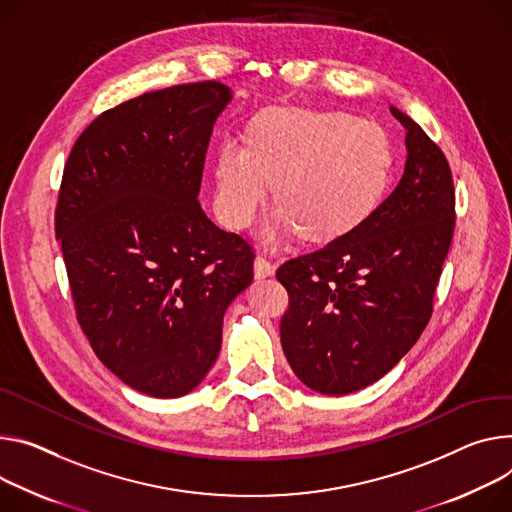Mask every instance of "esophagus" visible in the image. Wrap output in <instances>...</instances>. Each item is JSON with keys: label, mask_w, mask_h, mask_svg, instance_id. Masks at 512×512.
Segmentation results:
<instances>
[{"label": "esophagus", "mask_w": 512, "mask_h": 512, "mask_svg": "<svg viewBox=\"0 0 512 512\" xmlns=\"http://www.w3.org/2000/svg\"><path fill=\"white\" fill-rule=\"evenodd\" d=\"M273 271H275V265L269 257L265 255L255 257V277H269L273 275Z\"/></svg>", "instance_id": "obj_1"}]
</instances>
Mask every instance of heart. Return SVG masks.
<instances>
[{"label":"heart","mask_w":512,"mask_h":512,"mask_svg":"<svg viewBox=\"0 0 512 512\" xmlns=\"http://www.w3.org/2000/svg\"><path fill=\"white\" fill-rule=\"evenodd\" d=\"M392 165L386 130L345 112L277 110L259 116L249 141L226 138L214 163V204L222 222L247 228L271 196L280 204L267 237L316 243L345 237L380 202Z\"/></svg>","instance_id":"b5f03b06"}]
</instances>
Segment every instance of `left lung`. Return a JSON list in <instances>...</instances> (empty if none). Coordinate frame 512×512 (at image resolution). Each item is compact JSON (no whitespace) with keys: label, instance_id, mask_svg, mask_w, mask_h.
Segmentation results:
<instances>
[{"label":"left lung","instance_id":"obj_1","mask_svg":"<svg viewBox=\"0 0 512 512\" xmlns=\"http://www.w3.org/2000/svg\"><path fill=\"white\" fill-rule=\"evenodd\" d=\"M406 167L396 190L345 237L298 255L275 277L290 296L282 347L320 394H349L410 351L433 314L455 230V188L443 151L408 116Z\"/></svg>","mask_w":512,"mask_h":512}]
</instances>
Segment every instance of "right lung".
Wrapping results in <instances>:
<instances>
[{
	"label": "right lung",
	"instance_id": "obj_1",
	"mask_svg": "<svg viewBox=\"0 0 512 512\" xmlns=\"http://www.w3.org/2000/svg\"><path fill=\"white\" fill-rule=\"evenodd\" d=\"M220 81L171 85L102 112L75 141L55 235L75 316L126 386L192 392L222 345V316L253 282V245L220 230L198 192Z\"/></svg>",
	"mask_w": 512,
	"mask_h": 512
}]
</instances>
